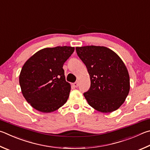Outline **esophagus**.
Listing matches in <instances>:
<instances>
[{
    "instance_id": "esophagus-1",
    "label": "esophagus",
    "mask_w": 150,
    "mask_h": 150,
    "mask_svg": "<svg viewBox=\"0 0 150 150\" xmlns=\"http://www.w3.org/2000/svg\"><path fill=\"white\" fill-rule=\"evenodd\" d=\"M73 85L74 87H78L79 86V81H77V82H75L73 84Z\"/></svg>"
}]
</instances>
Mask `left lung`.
Here are the masks:
<instances>
[{
    "instance_id": "obj_1",
    "label": "left lung",
    "mask_w": 150,
    "mask_h": 150,
    "mask_svg": "<svg viewBox=\"0 0 150 150\" xmlns=\"http://www.w3.org/2000/svg\"><path fill=\"white\" fill-rule=\"evenodd\" d=\"M78 56L88 70L91 87L84 93L88 104L102 113L121 107L130 91L127 68L112 50L100 46L76 47Z\"/></svg>"
}]
</instances>
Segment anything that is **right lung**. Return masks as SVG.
<instances>
[{
    "mask_svg": "<svg viewBox=\"0 0 150 150\" xmlns=\"http://www.w3.org/2000/svg\"><path fill=\"white\" fill-rule=\"evenodd\" d=\"M74 50L67 46L45 48L24 64L19 77L21 92L36 110L53 112L67 102L71 84L66 81L63 66Z\"/></svg>",
    "mask_w": 150,
    "mask_h": 150,
    "instance_id": "right-lung-1",
    "label": "right lung"
}]
</instances>
